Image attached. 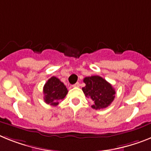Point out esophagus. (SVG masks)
Instances as JSON below:
<instances>
[{"label": "esophagus", "instance_id": "34e87169", "mask_svg": "<svg viewBox=\"0 0 151 151\" xmlns=\"http://www.w3.org/2000/svg\"><path fill=\"white\" fill-rule=\"evenodd\" d=\"M79 86H80V83L78 82V83H74V84H73V87H79Z\"/></svg>", "mask_w": 151, "mask_h": 151}]
</instances>
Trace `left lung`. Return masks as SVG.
Listing matches in <instances>:
<instances>
[{"mask_svg": "<svg viewBox=\"0 0 151 151\" xmlns=\"http://www.w3.org/2000/svg\"><path fill=\"white\" fill-rule=\"evenodd\" d=\"M86 86L82 88L87 98L93 101L92 108L100 110L108 107L115 97V90L111 83L100 76L86 77L83 79Z\"/></svg>", "mask_w": 151, "mask_h": 151, "instance_id": "1", "label": "left lung"}]
</instances>
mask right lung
Here are the masks:
<instances>
[{
    "label": "right lung",
    "instance_id": "right-lung-1",
    "mask_svg": "<svg viewBox=\"0 0 151 151\" xmlns=\"http://www.w3.org/2000/svg\"><path fill=\"white\" fill-rule=\"evenodd\" d=\"M43 92L45 103L52 106H57L59 104V101L66 97L68 91L64 83L58 78L51 77L44 84Z\"/></svg>",
    "mask_w": 151,
    "mask_h": 151
}]
</instances>
